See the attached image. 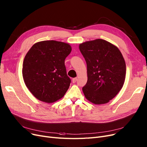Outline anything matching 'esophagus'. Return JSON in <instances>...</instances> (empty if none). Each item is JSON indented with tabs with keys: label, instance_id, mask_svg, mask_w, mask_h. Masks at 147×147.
<instances>
[{
	"label": "esophagus",
	"instance_id": "esophagus-1",
	"mask_svg": "<svg viewBox=\"0 0 147 147\" xmlns=\"http://www.w3.org/2000/svg\"><path fill=\"white\" fill-rule=\"evenodd\" d=\"M76 81H77V78H74L72 79V82L73 83H75Z\"/></svg>",
	"mask_w": 147,
	"mask_h": 147
}]
</instances>
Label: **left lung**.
<instances>
[{
    "label": "left lung",
    "mask_w": 147,
    "mask_h": 147,
    "mask_svg": "<svg viewBox=\"0 0 147 147\" xmlns=\"http://www.w3.org/2000/svg\"><path fill=\"white\" fill-rule=\"evenodd\" d=\"M87 67V82L82 88L86 98L96 105L109 102L122 88L125 63L120 51L109 42L97 39L80 44Z\"/></svg>",
    "instance_id": "obj_1"
}]
</instances>
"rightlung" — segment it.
<instances>
[{
	"label": "right lung",
	"mask_w": 147,
	"mask_h": 147,
	"mask_svg": "<svg viewBox=\"0 0 147 147\" xmlns=\"http://www.w3.org/2000/svg\"><path fill=\"white\" fill-rule=\"evenodd\" d=\"M71 51L69 44L51 40L36 42L27 53L23 77L37 99L51 103L65 96L71 81L66 74L65 60Z\"/></svg>",
	"instance_id": "1"
}]
</instances>
